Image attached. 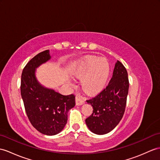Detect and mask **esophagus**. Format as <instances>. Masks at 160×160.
<instances>
[{"mask_svg": "<svg viewBox=\"0 0 160 160\" xmlns=\"http://www.w3.org/2000/svg\"><path fill=\"white\" fill-rule=\"evenodd\" d=\"M76 100V104L78 105V106H80V105H82L83 104L85 103V100L82 97H81L80 96H76L75 98Z\"/></svg>", "mask_w": 160, "mask_h": 160, "instance_id": "1", "label": "esophagus"}]
</instances>
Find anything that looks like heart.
Wrapping results in <instances>:
<instances>
[{
    "instance_id": "heart-1",
    "label": "heart",
    "mask_w": 160,
    "mask_h": 160,
    "mask_svg": "<svg viewBox=\"0 0 160 160\" xmlns=\"http://www.w3.org/2000/svg\"><path fill=\"white\" fill-rule=\"evenodd\" d=\"M109 71L107 60L94 56L85 57L73 70V75L83 77L81 85L85 92L93 93L102 88Z\"/></svg>"
}]
</instances>
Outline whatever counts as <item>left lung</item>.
Wrapping results in <instances>:
<instances>
[{"label":"left lung","mask_w":160,"mask_h":160,"mask_svg":"<svg viewBox=\"0 0 160 160\" xmlns=\"http://www.w3.org/2000/svg\"><path fill=\"white\" fill-rule=\"evenodd\" d=\"M128 89V72L118 60L112 77L106 88L93 98L86 100L93 108L92 114L85 119L89 130L102 135L118 125L125 112Z\"/></svg>","instance_id":"left-lung-1"}]
</instances>
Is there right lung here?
Masks as SVG:
<instances>
[{
	"instance_id": "obj_1",
	"label": "right lung",
	"mask_w": 160,
	"mask_h": 160,
	"mask_svg": "<svg viewBox=\"0 0 160 160\" xmlns=\"http://www.w3.org/2000/svg\"><path fill=\"white\" fill-rule=\"evenodd\" d=\"M50 59L49 51L45 50L27 63L22 71L20 89L31 124L41 133L52 136L64 129L68 112L75 105V96L62 95L38 82L35 75L36 68Z\"/></svg>"
}]
</instances>
